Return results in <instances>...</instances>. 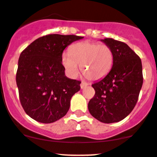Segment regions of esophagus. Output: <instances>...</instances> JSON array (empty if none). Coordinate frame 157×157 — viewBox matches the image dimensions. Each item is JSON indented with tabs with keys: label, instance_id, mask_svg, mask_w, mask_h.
<instances>
[{
	"label": "esophagus",
	"instance_id": "1",
	"mask_svg": "<svg viewBox=\"0 0 157 157\" xmlns=\"http://www.w3.org/2000/svg\"><path fill=\"white\" fill-rule=\"evenodd\" d=\"M86 86H88V83H86V82L82 81L81 83H80V87H81V89H83V88L86 87Z\"/></svg>",
	"mask_w": 157,
	"mask_h": 157
}]
</instances>
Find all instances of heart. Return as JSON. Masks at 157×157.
Returning <instances> with one entry per match:
<instances>
[{
	"label": "heart",
	"instance_id": "heart-1",
	"mask_svg": "<svg viewBox=\"0 0 157 157\" xmlns=\"http://www.w3.org/2000/svg\"><path fill=\"white\" fill-rule=\"evenodd\" d=\"M61 61L71 77L78 74L79 66L86 78L97 80L108 74L113 63V53L110 47L90 41L75 44L69 52L62 54Z\"/></svg>",
	"mask_w": 157,
	"mask_h": 157
}]
</instances>
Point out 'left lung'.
I'll return each instance as SVG.
<instances>
[{
    "label": "left lung",
    "instance_id": "obj_1",
    "mask_svg": "<svg viewBox=\"0 0 157 157\" xmlns=\"http://www.w3.org/2000/svg\"><path fill=\"white\" fill-rule=\"evenodd\" d=\"M102 41L112 49L113 63L107 75L92 84L95 94L88 109L99 121L111 124L124 120L136 106L144 81L142 63L127 44L113 38Z\"/></svg>",
    "mask_w": 157,
    "mask_h": 157
}]
</instances>
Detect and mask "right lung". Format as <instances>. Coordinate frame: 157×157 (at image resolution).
I'll return each mask as SVG.
<instances>
[{"label":"right lung","instance_id":"right-lung-1","mask_svg":"<svg viewBox=\"0 0 157 157\" xmlns=\"http://www.w3.org/2000/svg\"><path fill=\"white\" fill-rule=\"evenodd\" d=\"M77 35L48 34L37 38L21 52L16 82L21 104L32 119L55 122L69 110L71 99L80 90L81 81L65 76L63 51Z\"/></svg>","mask_w":157,"mask_h":157}]
</instances>
